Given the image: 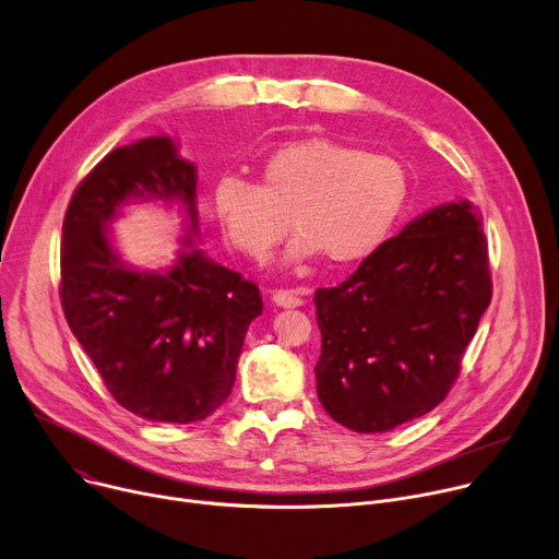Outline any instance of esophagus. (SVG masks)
I'll return each mask as SVG.
<instances>
[{"mask_svg":"<svg viewBox=\"0 0 559 559\" xmlns=\"http://www.w3.org/2000/svg\"><path fill=\"white\" fill-rule=\"evenodd\" d=\"M272 299L281 308H296V306L304 304V294L296 292V289H276L272 294Z\"/></svg>","mask_w":559,"mask_h":559,"instance_id":"esophagus-1","label":"esophagus"}]
</instances>
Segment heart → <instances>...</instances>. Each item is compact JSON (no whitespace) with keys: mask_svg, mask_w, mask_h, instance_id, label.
Masks as SVG:
<instances>
[{"mask_svg":"<svg viewBox=\"0 0 559 559\" xmlns=\"http://www.w3.org/2000/svg\"><path fill=\"white\" fill-rule=\"evenodd\" d=\"M412 191L404 164L357 145L312 136L292 141L260 166V183L222 177L213 206L229 245L265 263L287 234V258L321 253L330 265H353L376 253L393 231Z\"/></svg>","mask_w":559,"mask_h":559,"instance_id":"heart-1","label":"heart"}]
</instances>
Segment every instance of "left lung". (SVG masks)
I'll return each instance as SVG.
<instances>
[{"label": "left lung", "instance_id": "left-lung-1", "mask_svg": "<svg viewBox=\"0 0 559 559\" xmlns=\"http://www.w3.org/2000/svg\"><path fill=\"white\" fill-rule=\"evenodd\" d=\"M492 301L488 240L467 202L431 209L314 292L325 412L357 433L391 431L448 397Z\"/></svg>", "mask_w": 559, "mask_h": 559}]
</instances>
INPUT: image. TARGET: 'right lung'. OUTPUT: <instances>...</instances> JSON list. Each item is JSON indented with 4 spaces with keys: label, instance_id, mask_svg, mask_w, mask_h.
<instances>
[{
    "label": "right lung",
    "instance_id": "add662e5",
    "mask_svg": "<svg viewBox=\"0 0 559 559\" xmlns=\"http://www.w3.org/2000/svg\"><path fill=\"white\" fill-rule=\"evenodd\" d=\"M130 198L179 200L195 229V166L168 136L105 155L76 186L60 247L64 319L123 408L155 423L209 418L236 382L249 323L263 296L200 251H181L166 274L121 263L105 225ZM191 245V238H186Z\"/></svg>",
    "mask_w": 559,
    "mask_h": 559
}]
</instances>
